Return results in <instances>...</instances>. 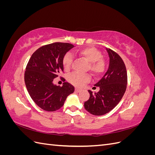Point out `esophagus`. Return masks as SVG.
<instances>
[{
  "label": "esophagus",
  "instance_id": "1",
  "mask_svg": "<svg viewBox=\"0 0 155 155\" xmlns=\"http://www.w3.org/2000/svg\"><path fill=\"white\" fill-rule=\"evenodd\" d=\"M81 90L80 88H75V92H80Z\"/></svg>",
  "mask_w": 155,
  "mask_h": 155
}]
</instances>
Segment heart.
<instances>
[{
    "instance_id": "1",
    "label": "heart",
    "mask_w": 155,
    "mask_h": 155,
    "mask_svg": "<svg viewBox=\"0 0 155 155\" xmlns=\"http://www.w3.org/2000/svg\"><path fill=\"white\" fill-rule=\"evenodd\" d=\"M78 55L88 63V70H90L94 76H99L105 72L107 63L102 58L100 50L94 47H86L79 50ZM62 63L65 70H70L73 63L72 55L69 52L67 53L64 55ZM68 80L75 86L81 87L91 80V76L88 74L74 72L68 76Z\"/></svg>"
}]
</instances>
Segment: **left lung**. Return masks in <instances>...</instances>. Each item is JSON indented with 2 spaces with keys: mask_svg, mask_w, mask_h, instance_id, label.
I'll list each match as a JSON object with an SVG mask.
<instances>
[{
  "mask_svg": "<svg viewBox=\"0 0 155 155\" xmlns=\"http://www.w3.org/2000/svg\"><path fill=\"white\" fill-rule=\"evenodd\" d=\"M110 61L105 74L95 86L100 87L97 93L89 90L90 97L85 102V109L96 116L105 114L118 104L127 88V74L125 63L120 56L110 48H107Z\"/></svg>",
  "mask_w": 155,
  "mask_h": 155,
  "instance_id": "8db88e82",
  "label": "left lung"
}]
</instances>
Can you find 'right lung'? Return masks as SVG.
Wrapping results in <instances>:
<instances>
[{"instance_id": "1", "label": "right lung", "mask_w": 155, "mask_h": 155, "mask_svg": "<svg viewBox=\"0 0 155 155\" xmlns=\"http://www.w3.org/2000/svg\"><path fill=\"white\" fill-rule=\"evenodd\" d=\"M74 45L67 43L46 45L32 54L25 72V81L30 97L42 109L55 111L74 92L71 84L64 82L62 87L53 83L54 79L63 72V58Z\"/></svg>"}]
</instances>
